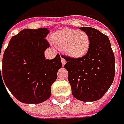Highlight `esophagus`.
Listing matches in <instances>:
<instances>
[{
  "instance_id": "1",
  "label": "esophagus",
  "mask_w": 124,
  "mask_h": 124,
  "mask_svg": "<svg viewBox=\"0 0 124 124\" xmlns=\"http://www.w3.org/2000/svg\"><path fill=\"white\" fill-rule=\"evenodd\" d=\"M61 61H62V65H65L66 63V60L63 57H61Z\"/></svg>"
}]
</instances>
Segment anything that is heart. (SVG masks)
I'll use <instances>...</instances> for the list:
<instances>
[{"mask_svg": "<svg viewBox=\"0 0 124 124\" xmlns=\"http://www.w3.org/2000/svg\"><path fill=\"white\" fill-rule=\"evenodd\" d=\"M52 39L56 48L73 58L83 56L90 48L89 36L82 31L64 29L54 34Z\"/></svg>", "mask_w": 124, "mask_h": 124, "instance_id": "heart-1", "label": "heart"}]
</instances>
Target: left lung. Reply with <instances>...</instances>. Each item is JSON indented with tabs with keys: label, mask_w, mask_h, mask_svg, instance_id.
<instances>
[{
	"label": "left lung",
	"mask_w": 124,
	"mask_h": 124,
	"mask_svg": "<svg viewBox=\"0 0 124 124\" xmlns=\"http://www.w3.org/2000/svg\"><path fill=\"white\" fill-rule=\"evenodd\" d=\"M90 38L87 54L79 58L64 56L72 95L82 101L100 99L113 82L115 56L108 37L91 27H82Z\"/></svg>",
	"instance_id": "left-lung-1"
}]
</instances>
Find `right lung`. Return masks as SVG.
<instances>
[{
	"instance_id": "right-lung-1",
	"label": "right lung",
	"mask_w": 124,
	"mask_h": 124,
	"mask_svg": "<svg viewBox=\"0 0 124 124\" xmlns=\"http://www.w3.org/2000/svg\"><path fill=\"white\" fill-rule=\"evenodd\" d=\"M48 33L46 28L23 29L12 37L3 55L0 81L22 103L39 104L48 99L62 66L59 54L46 59L44 51L50 47L46 39Z\"/></svg>"
}]
</instances>
